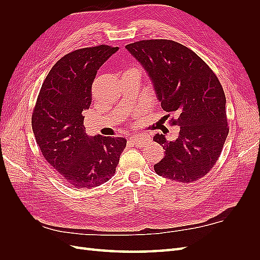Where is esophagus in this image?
<instances>
[{"label":"esophagus","instance_id":"esophagus-1","mask_svg":"<svg viewBox=\"0 0 260 260\" xmlns=\"http://www.w3.org/2000/svg\"><path fill=\"white\" fill-rule=\"evenodd\" d=\"M130 140L131 142H133L136 145L143 146L149 142V137L146 135H136V136H132Z\"/></svg>","mask_w":260,"mask_h":260}]
</instances>
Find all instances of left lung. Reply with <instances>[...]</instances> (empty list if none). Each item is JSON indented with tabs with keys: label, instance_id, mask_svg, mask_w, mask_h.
Returning a JSON list of instances; mask_svg holds the SVG:
<instances>
[{
	"label": "left lung",
	"instance_id": "8db88e82",
	"mask_svg": "<svg viewBox=\"0 0 260 260\" xmlns=\"http://www.w3.org/2000/svg\"><path fill=\"white\" fill-rule=\"evenodd\" d=\"M151 78L161 108L177 118L179 137L167 141L156 133L154 141L165 157L154 165L158 176L191 183L215 166L229 127L225 95L215 73L198 54L172 40L154 39L125 45Z\"/></svg>",
	"mask_w": 260,
	"mask_h": 260
}]
</instances>
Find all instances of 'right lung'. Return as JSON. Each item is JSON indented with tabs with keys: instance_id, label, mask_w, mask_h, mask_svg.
<instances>
[{
	"instance_id": "obj_1",
	"label": "right lung",
	"mask_w": 260,
	"mask_h": 260,
	"mask_svg": "<svg viewBox=\"0 0 260 260\" xmlns=\"http://www.w3.org/2000/svg\"><path fill=\"white\" fill-rule=\"evenodd\" d=\"M117 51L102 44L66 54L46 76L34 108L31 123L43 157L76 188L95 187L112 179L127 145L123 138L89 137L83 125L98 70Z\"/></svg>"
}]
</instances>
